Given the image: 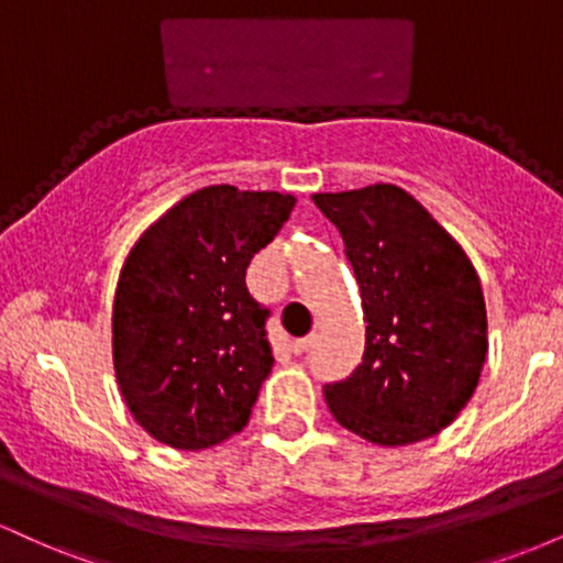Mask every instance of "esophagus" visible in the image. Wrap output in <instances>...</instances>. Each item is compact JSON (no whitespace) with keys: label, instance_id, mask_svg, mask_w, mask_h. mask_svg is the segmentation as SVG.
<instances>
[{"label":"esophagus","instance_id":"1","mask_svg":"<svg viewBox=\"0 0 563 563\" xmlns=\"http://www.w3.org/2000/svg\"><path fill=\"white\" fill-rule=\"evenodd\" d=\"M312 341H314V333L303 335V339H296V341H294V354H303V352H307V349L312 346Z\"/></svg>","mask_w":563,"mask_h":563}]
</instances>
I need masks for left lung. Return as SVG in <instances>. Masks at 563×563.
I'll list each match as a JSON object with an SVG mask.
<instances>
[{
    "label": "left lung",
    "instance_id": "1",
    "mask_svg": "<svg viewBox=\"0 0 563 563\" xmlns=\"http://www.w3.org/2000/svg\"><path fill=\"white\" fill-rule=\"evenodd\" d=\"M339 228L363 296L365 352L346 380L325 384L352 434L405 448L461 416L487 360V307L463 245L397 185L314 192Z\"/></svg>",
    "mask_w": 563,
    "mask_h": 563
}]
</instances>
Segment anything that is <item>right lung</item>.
<instances>
[{
  "mask_svg": "<svg viewBox=\"0 0 563 563\" xmlns=\"http://www.w3.org/2000/svg\"><path fill=\"white\" fill-rule=\"evenodd\" d=\"M296 198L209 185L151 224L121 267L113 373L132 418L174 450H209L245 429L275 357L267 309L245 269Z\"/></svg>",
  "mask_w": 563,
  "mask_h": 563,
  "instance_id": "add662e5",
  "label": "right lung"
}]
</instances>
